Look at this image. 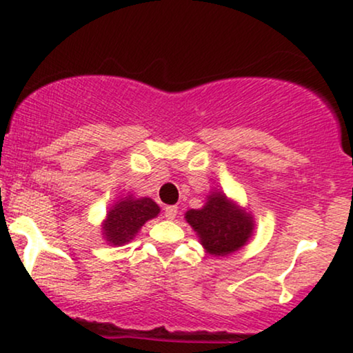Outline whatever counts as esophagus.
<instances>
[{"label":"esophagus","instance_id":"esophagus-1","mask_svg":"<svg viewBox=\"0 0 353 353\" xmlns=\"http://www.w3.org/2000/svg\"><path fill=\"white\" fill-rule=\"evenodd\" d=\"M178 214V207L176 205H168L165 207V212H163V215H165L167 220H173Z\"/></svg>","mask_w":353,"mask_h":353}]
</instances>
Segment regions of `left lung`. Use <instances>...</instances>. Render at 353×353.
Returning a JSON list of instances; mask_svg holds the SVG:
<instances>
[{
  "mask_svg": "<svg viewBox=\"0 0 353 353\" xmlns=\"http://www.w3.org/2000/svg\"><path fill=\"white\" fill-rule=\"evenodd\" d=\"M185 219L207 252L216 257L239 250L254 231L252 215L220 191L212 192L202 209L188 210Z\"/></svg>",
  "mask_w": 353,
  "mask_h": 353,
  "instance_id": "left-lung-1",
  "label": "left lung"
}]
</instances>
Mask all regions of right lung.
<instances>
[{
	"label": "right lung",
	"instance_id": "add662e5",
	"mask_svg": "<svg viewBox=\"0 0 353 353\" xmlns=\"http://www.w3.org/2000/svg\"><path fill=\"white\" fill-rule=\"evenodd\" d=\"M159 205L151 197L128 196L123 201L115 202L108 212V219L103 223V234L105 241L114 245H122L132 241L148 220L159 215Z\"/></svg>",
	"mask_w": 353,
	"mask_h": 353
}]
</instances>
